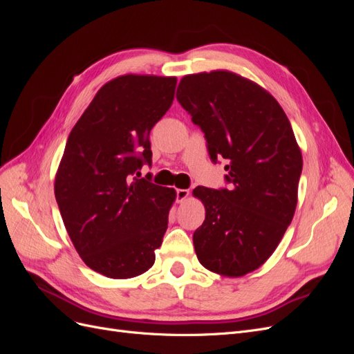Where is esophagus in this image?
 I'll return each instance as SVG.
<instances>
[{
	"label": "esophagus",
	"mask_w": 354,
	"mask_h": 354,
	"mask_svg": "<svg viewBox=\"0 0 354 354\" xmlns=\"http://www.w3.org/2000/svg\"><path fill=\"white\" fill-rule=\"evenodd\" d=\"M176 194H177V202H183L189 196V190L187 189H177Z\"/></svg>",
	"instance_id": "obj_1"
}]
</instances>
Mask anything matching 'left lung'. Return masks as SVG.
Masks as SVG:
<instances>
[{
    "label": "left lung",
    "instance_id": "1",
    "mask_svg": "<svg viewBox=\"0 0 354 354\" xmlns=\"http://www.w3.org/2000/svg\"><path fill=\"white\" fill-rule=\"evenodd\" d=\"M177 100L205 134L211 159H226L229 189H194L205 220L194 233L199 263L241 277L263 266L292 221L303 156L281 104L230 71L186 75Z\"/></svg>",
    "mask_w": 354,
    "mask_h": 354
}]
</instances>
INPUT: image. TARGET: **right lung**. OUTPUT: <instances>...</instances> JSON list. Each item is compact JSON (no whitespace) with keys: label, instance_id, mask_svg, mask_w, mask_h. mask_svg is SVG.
Wrapping results in <instances>:
<instances>
[{"label":"right lung","instance_id":"obj_1","mask_svg":"<svg viewBox=\"0 0 354 354\" xmlns=\"http://www.w3.org/2000/svg\"><path fill=\"white\" fill-rule=\"evenodd\" d=\"M176 77L127 73L106 82L68 137L55 178L66 232L82 261L111 279L155 263L176 190L137 178L149 136L171 108Z\"/></svg>","mask_w":354,"mask_h":354}]
</instances>
